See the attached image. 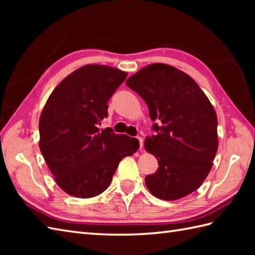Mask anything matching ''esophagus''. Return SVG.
I'll use <instances>...</instances> for the list:
<instances>
[{
  "instance_id": "obj_1",
  "label": "esophagus",
  "mask_w": 255,
  "mask_h": 255,
  "mask_svg": "<svg viewBox=\"0 0 255 255\" xmlns=\"http://www.w3.org/2000/svg\"><path fill=\"white\" fill-rule=\"evenodd\" d=\"M138 141H139V149H142V145H143V139L141 137H137Z\"/></svg>"
}]
</instances>
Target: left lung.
<instances>
[{
    "mask_svg": "<svg viewBox=\"0 0 255 255\" xmlns=\"http://www.w3.org/2000/svg\"><path fill=\"white\" fill-rule=\"evenodd\" d=\"M126 84L145 102L154 122V134L145 139L144 148L159 167L145 176V185L161 199L187 196L202 185L217 153L213 105L188 74L164 63L139 70Z\"/></svg>",
    "mask_w": 255,
    "mask_h": 255,
    "instance_id": "8db88e82",
    "label": "left lung"
}]
</instances>
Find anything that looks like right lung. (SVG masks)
<instances>
[{
  "mask_svg": "<svg viewBox=\"0 0 255 255\" xmlns=\"http://www.w3.org/2000/svg\"><path fill=\"white\" fill-rule=\"evenodd\" d=\"M126 77L115 68L88 64L62 80L42 110L41 154L69 195L90 198L103 193L119 162L139 148L136 138L99 129L108 115V101Z\"/></svg>",
  "mask_w": 255,
  "mask_h": 255,
  "instance_id": "add662e5",
  "label": "right lung"
}]
</instances>
